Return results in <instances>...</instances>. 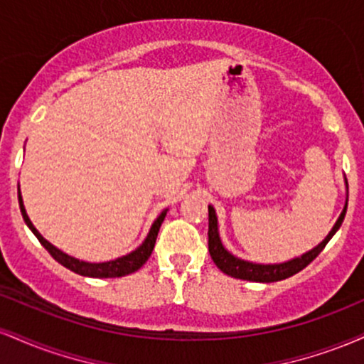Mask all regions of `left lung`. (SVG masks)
Here are the masks:
<instances>
[{
  "label": "left lung",
  "mask_w": 364,
  "mask_h": 364,
  "mask_svg": "<svg viewBox=\"0 0 364 364\" xmlns=\"http://www.w3.org/2000/svg\"><path fill=\"white\" fill-rule=\"evenodd\" d=\"M348 185V181H346ZM346 210H348V200H346L344 210L341 212L339 219L333 224L332 231L328 232L327 237L318 246L310 250L308 253L301 255L298 258H292L289 262L284 263H270V265H262V263H253L241 260V258L235 257L232 253H229L220 243L219 237V228H217V215L214 207L208 205V252H210L212 260L224 274L231 275L235 279H243V281H253V282H275L282 281V279L291 277V275L301 272L306 265L315 260L316 257L321 253V250L325 248V245L332 240V236L339 231L342 225V220L346 217Z\"/></svg>",
  "instance_id": "1"
}]
</instances>
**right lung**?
I'll return each mask as SVG.
<instances>
[{"label": "right lung", "instance_id": "obj_1", "mask_svg": "<svg viewBox=\"0 0 364 364\" xmlns=\"http://www.w3.org/2000/svg\"><path fill=\"white\" fill-rule=\"evenodd\" d=\"M18 203H20V212H22L25 224H27L28 229L34 232L37 240H39V243L43 245L49 253H51V257L54 258V260H56L58 263H61L63 267H66V269H70L75 274L85 275V277H99V279L123 277V275L136 272V270H139L140 267L149 260L150 255H152L154 246H156L157 232H159V229H161V224H162V220H164L166 214H168V210H164L156 220H154V224H152V228H150L147 237H145L144 243H141L139 248L135 250V252L124 255V257H119V258H116V260H111V262L89 263V262H82V260H78V258H73V257H70V255L63 253L61 250H58L56 246H53L48 240H44V237L41 236V232L34 228V224H32L31 219H28L27 212H25L23 200H22V195H20V190H18Z\"/></svg>", "mask_w": 364, "mask_h": 364}]
</instances>
